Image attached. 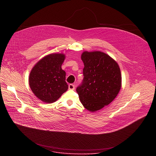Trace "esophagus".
<instances>
[{"label":"esophagus","mask_w":156,"mask_h":156,"mask_svg":"<svg viewBox=\"0 0 156 156\" xmlns=\"http://www.w3.org/2000/svg\"><path fill=\"white\" fill-rule=\"evenodd\" d=\"M68 88L69 89H71V90H74L75 89V86L73 84H69L68 86Z\"/></svg>","instance_id":"esophagus-1"}]
</instances>
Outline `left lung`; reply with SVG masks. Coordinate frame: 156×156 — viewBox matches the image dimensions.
<instances>
[{"instance_id":"1","label":"left lung","mask_w":156,"mask_h":156,"mask_svg":"<svg viewBox=\"0 0 156 156\" xmlns=\"http://www.w3.org/2000/svg\"><path fill=\"white\" fill-rule=\"evenodd\" d=\"M83 79L76 91L83 106L95 112L110 104L121 87V74L118 64L101 51H84Z\"/></svg>"}]
</instances>
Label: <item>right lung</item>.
Returning a JSON list of instances; mask_svg holds the SVG:
<instances>
[{
    "label": "right lung",
    "instance_id": "1",
    "mask_svg": "<svg viewBox=\"0 0 156 156\" xmlns=\"http://www.w3.org/2000/svg\"><path fill=\"white\" fill-rule=\"evenodd\" d=\"M64 59L63 54L48 55L37 63L30 73V89L43 102L56 101L68 88L66 73L61 68Z\"/></svg>",
    "mask_w": 156,
    "mask_h": 156
}]
</instances>
